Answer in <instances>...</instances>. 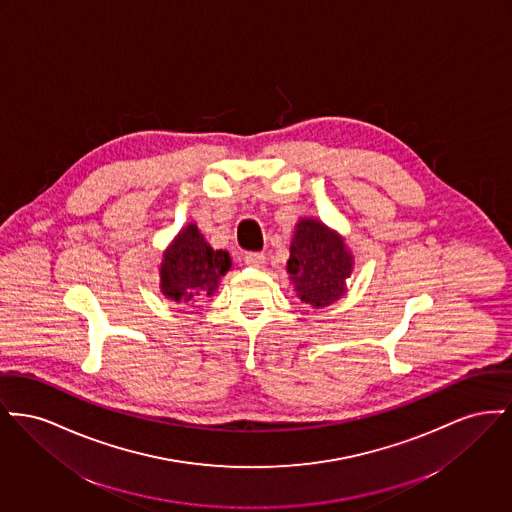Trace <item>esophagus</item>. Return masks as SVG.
<instances>
[{"label": "esophagus", "mask_w": 512, "mask_h": 512, "mask_svg": "<svg viewBox=\"0 0 512 512\" xmlns=\"http://www.w3.org/2000/svg\"><path fill=\"white\" fill-rule=\"evenodd\" d=\"M243 261H245V265H247V267L261 269V267L265 265V255H263V253H245Z\"/></svg>", "instance_id": "1"}]
</instances>
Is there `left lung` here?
<instances>
[{
    "label": "left lung",
    "instance_id": "1",
    "mask_svg": "<svg viewBox=\"0 0 512 512\" xmlns=\"http://www.w3.org/2000/svg\"><path fill=\"white\" fill-rule=\"evenodd\" d=\"M288 272L301 301L325 307L346 292L344 280L352 272V255L329 228L303 218L290 247Z\"/></svg>",
    "mask_w": 512,
    "mask_h": 512
}]
</instances>
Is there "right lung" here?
Segmentation results:
<instances>
[{
	"label": "right lung",
	"instance_id": "add662e5",
	"mask_svg": "<svg viewBox=\"0 0 512 512\" xmlns=\"http://www.w3.org/2000/svg\"><path fill=\"white\" fill-rule=\"evenodd\" d=\"M230 267V255L214 251L197 226L189 224L164 253L160 267L162 294L176 303H191L205 294L211 296Z\"/></svg>",
	"mask_w": 512,
	"mask_h": 512
}]
</instances>
